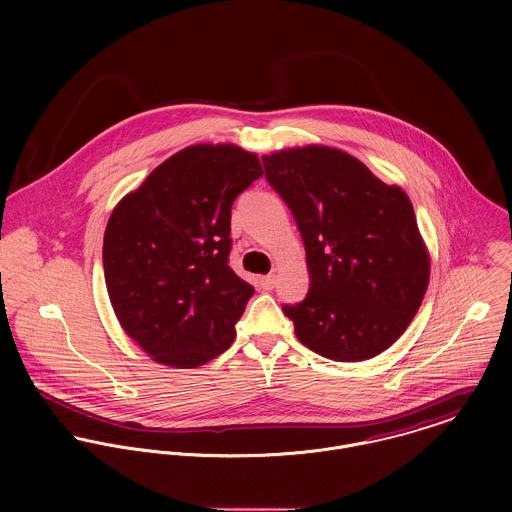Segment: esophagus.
Listing matches in <instances>:
<instances>
[{"instance_id":"1","label":"esophagus","mask_w":512,"mask_h":512,"mask_svg":"<svg viewBox=\"0 0 512 512\" xmlns=\"http://www.w3.org/2000/svg\"><path fill=\"white\" fill-rule=\"evenodd\" d=\"M260 286H262L264 290H274V286H276V276H274V274L262 276V278H260Z\"/></svg>"}]
</instances>
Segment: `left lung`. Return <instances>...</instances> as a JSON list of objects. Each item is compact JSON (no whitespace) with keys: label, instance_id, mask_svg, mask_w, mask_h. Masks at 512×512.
<instances>
[{"label":"left lung","instance_id":"8db88e82","mask_svg":"<svg viewBox=\"0 0 512 512\" xmlns=\"http://www.w3.org/2000/svg\"><path fill=\"white\" fill-rule=\"evenodd\" d=\"M301 232L309 292L282 305L313 353L357 363L386 351L418 313L430 256L408 195L327 146L262 155Z\"/></svg>","mask_w":512,"mask_h":512}]
</instances>
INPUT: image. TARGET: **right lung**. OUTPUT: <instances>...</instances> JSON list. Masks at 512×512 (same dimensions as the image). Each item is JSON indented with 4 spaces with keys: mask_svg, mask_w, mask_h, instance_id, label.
I'll use <instances>...</instances> for the list:
<instances>
[{
    "mask_svg": "<svg viewBox=\"0 0 512 512\" xmlns=\"http://www.w3.org/2000/svg\"><path fill=\"white\" fill-rule=\"evenodd\" d=\"M262 173L242 147H185L112 211L106 288L122 329L155 363L195 368L232 345L254 288L228 266L230 209Z\"/></svg>",
    "mask_w": 512,
    "mask_h": 512,
    "instance_id": "right-lung-1",
    "label": "right lung"
}]
</instances>
